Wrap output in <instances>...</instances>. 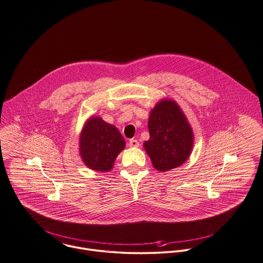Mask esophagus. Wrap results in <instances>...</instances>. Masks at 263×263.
<instances>
[{
  "label": "esophagus",
  "mask_w": 263,
  "mask_h": 263,
  "mask_svg": "<svg viewBox=\"0 0 263 263\" xmlns=\"http://www.w3.org/2000/svg\"><path fill=\"white\" fill-rule=\"evenodd\" d=\"M129 146L130 147H138L139 146V142L137 139H130L129 141Z\"/></svg>",
  "instance_id": "obj_1"
}]
</instances>
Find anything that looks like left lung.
Segmentation results:
<instances>
[{
    "mask_svg": "<svg viewBox=\"0 0 263 263\" xmlns=\"http://www.w3.org/2000/svg\"><path fill=\"white\" fill-rule=\"evenodd\" d=\"M149 140L143 143L154 167L168 171L183 164L191 155L194 135L180 107L172 100H162L148 119Z\"/></svg>",
    "mask_w": 263,
    "mask_h": 263,
    "instance_id": "obj_1",
    "label": "left lung"
}]
</instances>
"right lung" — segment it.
Listing matches in <instances>:
<instances>
[{"mask_svg":"<svg viewBox=\"0 0 263 263\" xmlns=\"http://www.w3.org/2000/svg\"><path fill=\"white\" fill-rule=\"evenodd\" d=\"M125 144L123 136L115 126L100 118H91L80 137V153L87 167L104 172L112 168Z\"/></svg>","mask_w":263,"mask_h":263,"instance_id":"obj_1","label":"right lung"}]
</instances>
